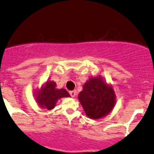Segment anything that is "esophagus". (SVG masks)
Segmentation results:
<instances>
[{
  "label": "esophagus",
  "mask_w": 154,
  "mask_h": 154,
  "mask_svg": "<svg viewBox=\"0 0 154 154\" xmlns=\"http://www.w3.org/2000/svg\"><path fill=\"white\" fill-rule=\"evenodd\" d=\"M76 93H77V92H76V91H70L69 92V94L72 97V98H74V97L75 96Z\"/></svg>",
  "instance_id": "1"
}]
</instances>
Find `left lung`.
Returning <instances> with one entry per match:
<instances>
[{"label":"left lung","mask_w":154,"mask_h":154,"mask_svg":"<svg viewBox=\"0 0 154 154\" xmlns=\"http://www.w3.org/2000/svg\"><path fill=\"white\" fill-rule=\"evenodd\" d=\"M78 99L86 115L93 119L106 116L112 111L116 95L112 86L107 85L100 76L91 77L84 84Z\"/></svg>","instance_id":"left-lung-1"}]
</instances>
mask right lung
I'll use <instances>...</instances> for the list:
<instances>
[{
	"instance_id": "1",
	"label": "right lung",
	"mask_w": 154,
	"mask_h": 154,
	"mask_svg": "<svg viewBox=\"0 0 154 154\" xmlns=\"http://www.w3.org/2000/svg\"><path fill=\"white\" fill-rule=\"evenodd\" d=\"M56 82L48 80L38 92L35 91V99L42 109L51 110L55 107L56 102L63 97H70L65 89H57Z\"/></svg>"
}]
</instances>
